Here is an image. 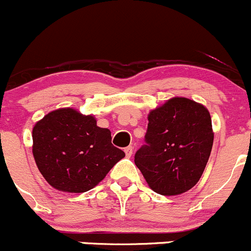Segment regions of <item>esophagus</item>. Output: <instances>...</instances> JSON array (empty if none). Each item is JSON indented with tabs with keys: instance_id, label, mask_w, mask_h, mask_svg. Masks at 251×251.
<instances>
[{
	"instance_id": "34e87169",
	"label": "esophagus",
	"mask_w": 251,
	"mask_h": 251,
	"mask_svg": "<svg viewBox=\"0 0 251 251\" xmlns=\"http://www.w3.org/2000/svg\"><path fill=\"white\" fill-rule=\"evenodd\" d=\"M125 152H126V156L128 157V158H129V157H130L131 154H133V147H131V146L126 147V149H125Z\"/></svg>"
}]
</instances>
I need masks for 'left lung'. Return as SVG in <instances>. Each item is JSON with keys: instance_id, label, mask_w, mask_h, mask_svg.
Instances as JSON below:
<instances>
[{"instance_id": "obj_1", "label": "left lung", "mask_w": 251, "mask_h": 251, "mask_svg": "<svg viewBox=\"0 0 251 251\" xmlns=\"http://www.w3.org/2000/svg\"><path fill=\"white\" fill-rule=\"evenodd\" d=\"M146 145L135 153L150 188L162 196L187 192L202 176L214 141L208 108L175 97L150 111Z\"/></svg>"}]
</instances>
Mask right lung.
<instances>
[{"mask_svg": "<svg viewBox=\"0 0 251 251\" xmlns=\"http://www.w3.org/2000/svg\"><path fill=\"white\" fill-rule=\"evenodd\" d=\"M32 154L46 181L69 193L92 190L126 156L94 116L72 107L51 111L33 126Z\"/></svg>", "mask_w": 251, "mask_h": 251, "instance_id": "obj_1", "label": "right lung"}]
</instances>
